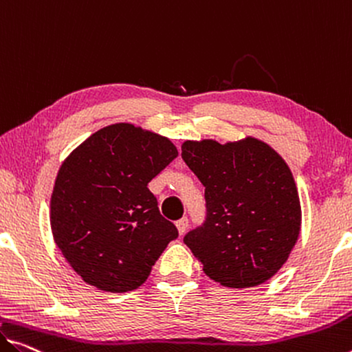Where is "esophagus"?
<instances>
[{
    "mask_svg": "<svg viewBox=\"0 0 352 352\" xmlns=\"http://www.w3.org/2000/svg\"><path fill=\"white\" fill-rule=\"evenodd\" d=\"M176 228L179 231V234H184V232L187 231L188 228V219L187 217H182L181 220L176 221Z\"/></svg>",
    "mask_w": 352,
    "mask_h": 352,
    "instance_id": "34e87169",
    "label": "esophagus"
}]
</instances>
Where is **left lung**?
<instances>
[{
    "label": "left lung",
    "instance_id": "left-lung-1",
    "mask_svg": "<svg viewBox=\"0 0 352 352\" xmlns=\"http://www.w3.org/2000/svg\"><path fill=\"white\" fill-rule=\"evenodd\" d=\"M182 159L204 186L206 219L184 236L204 274L228 288H250L277 274L300 231L285 160L255 138L186 142Z\"/></svg>",
    "mask_w": 352,
    "mask_h": 352
}]
</instances>
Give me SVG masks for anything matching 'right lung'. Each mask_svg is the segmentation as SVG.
<instances>
[{
	"mask_svg": "<svg viewBox=\"0 0 352 352\" xmlns=\"http://www.w3.org/2000/svg\"><path fill=\"white\" fill-rule=\"evenodd\" d=\"M176 157L168 138L121 122L97 131L64 160L52 193V231L86 283L127 293L146 282L177 237L148 184Z\"/></svg>",
	"mask_w": 352,
	"mask_h": 352,
	"instance_id": "add662e5",
	"label": "right lung"
}]
</instances>
